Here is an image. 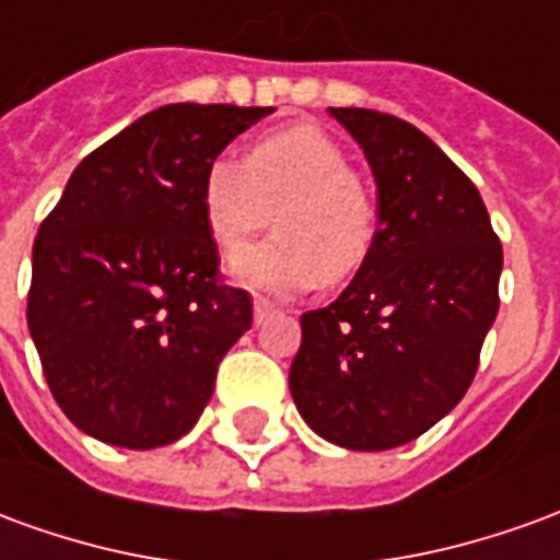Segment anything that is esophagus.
Listing matches in <instances>:
<instances>
[{
	"mask_svg": "<svg viewBox=\"0 0 560 560\" xmlns=\"http://www.w3.org/2000/svg\"><path fill=\"white\" fill-rule=\"evenodd\" d=\"M272 312H276V305L269 303V300H260V296H257L255 300V324H264V320H267Z\"/></svg>",
	"mask_w": 560,
	"mask_h": 560,
	"instance_id": "1",
	"label": "esophagus"
}]
</instances>
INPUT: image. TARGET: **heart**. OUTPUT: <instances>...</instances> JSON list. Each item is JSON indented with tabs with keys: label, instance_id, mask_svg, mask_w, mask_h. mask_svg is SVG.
<instances>
[{
	"label": "heart",
	"instance_id": "b5f03b06",
	"mask_svg": "<svg viewBox=\"0 0 560 560\" xmlns=\"http://www.w3.org/2000/svg\"><path fill=\"white\" fill-rule=\"evenodd\" d=\"M279 200V233L233 264L243 288L293 296L363 267L377 233L375 197L324 128H281L257 140L245 161L219 155L203 171V224L224 255H240Z\"/></svg>",
	"mask_w": 560,
	"mask_h": 560
}]
</instances>
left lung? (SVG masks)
<instances>
[{
	"instance_id": "8db88e82",
	"label": "left lung",
	"mask_w": 560,
	"mask_h": 560,
	"mask_svg": "<svg viewBox=\"0 0 560 560\" xmlns=\"http://www.w3.org/2000/svg\"><path fill=\"white\" fill-rule=\"evenodd\" d=\"M327 114L372 167L377 233L351 284L300 317L288 384L320 438L375 453L429 432L468 393L504 252L480 191L420 128L363 107Z\"/></svg>"
}]
</instances>
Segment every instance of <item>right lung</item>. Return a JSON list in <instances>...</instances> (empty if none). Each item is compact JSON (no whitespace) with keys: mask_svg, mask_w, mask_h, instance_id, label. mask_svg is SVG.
Returning <instances> with one entry per match:
<instances>
[{"mask_svg":"<svg viewBox=\"0 0 560 560\" xmlns=\"http://www.w3.org/2000/svg\"><path fill=\"white\" fill-rule=\"evenodd\" d=\"M272 107L164 104L80 161L32 245L30 332L80 432L155 450L195 429L252 296L219 284L203 171Z\"/></svg>","mask_w":560,"mask_h":560,"instance_id":"right-lung-1","label":"right lung"}]
</instances>
